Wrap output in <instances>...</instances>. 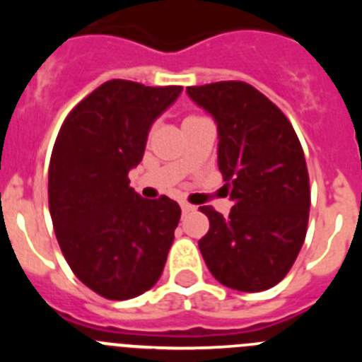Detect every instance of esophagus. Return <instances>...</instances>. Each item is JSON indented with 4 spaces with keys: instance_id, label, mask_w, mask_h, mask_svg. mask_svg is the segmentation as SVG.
<instances>
[{
    "instance_id": "34e87169",
    "label": "esophagus",
    "mask_w": 362,
    "mask_h": 362,
    "mask_svg": "<svg viewBox=\"0 0 362 362\" xmlns=\"http://www.w3.org/2000/svg\"><path fill=\"white\" fill-rule=\"evenodd\" d=\"M181 210H183V214H188V212H194V210H196V206L190 203H181Z\"/></svg>"
}]
</instances>
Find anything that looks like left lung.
<instances>
[{
  "mask_svg": "<svg viewBox=\"0 0 362 362\" xmlns=\"http://www.w3.org/2000/svg\"><path fill=\"white\" fill-rule=\"evenodd\" d=\"M217 123V165L233 209L201 206L210 230L199 250L212 276L239 292L284 279L306 238L310 179L305 152L281 108L245 81L188 86Z\"/></svg>",
  "mask_w": 362,
  "mask_h": 362,
  "instance_id": "obj_1",
  "label": "left lung"
}]
</instances>
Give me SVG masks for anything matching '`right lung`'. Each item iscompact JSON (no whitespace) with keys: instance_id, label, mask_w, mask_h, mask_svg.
Instances as JSON below:
<instances>
[{"instance_id":"add662e5","label":"right lung","mask_w":362,"mask_h":362,"mask_svg":"<svg viewBox=\"0 0 362 362\" xmlns=\"http://www.w3.org/2000/svg\"><path fill=\"white\" fill-rule=\"evenodd\" d=\"M183 86L110 79L63 121L49 165L54 232L74 276L98 296L124 300L161 277L181 209L129 187L153 119Z\"/></svg>"}]
</instances>
